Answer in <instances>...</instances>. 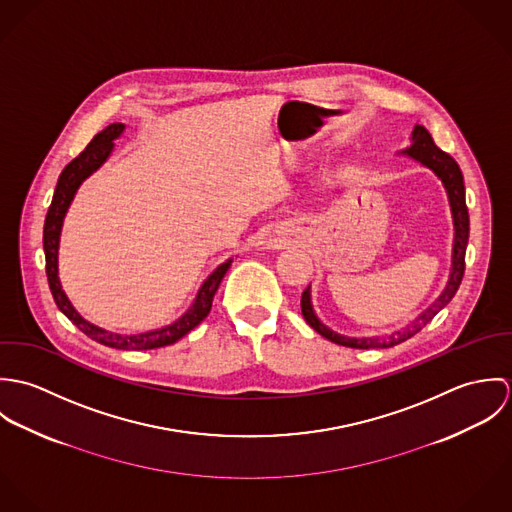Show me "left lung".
Wrapping results in <instances>:
<instances>
[{
  "label": "left lung",
  "mask_w": 512,
  "mask_h": 512,
  "mask_svg": "<svg viewBox=\"0 0 512 512\" xmlns=\"http://www.w3.org/2000/svg\"><path fill=\"white\" fill-rule=\"evenodd\" d=\"M412 140H414V144L408 147L404 153H408L410 157H414V159L422 161L424 165H428L430 169H434V173L441 177V181L447 189V195H449V205H451L453 224H455V244H453V268H451L447 288L436 299V303L432 307H428L412 325H408L404 331L394 333L392 337H388V341H384V339H351V337L333 333L315 317V313L311 309V301H309V288H307L305 292L301 293V313H303L305 321L319 335H323L325 339H329L335 345H343V347H351V349H380V347H394V345L410 339L438 315L439 309H443L451 301V297L455 295L461 280H463L465 248H467V238H469V213H467V205H465V185H463L461 169L449 153L441 151L434 144L430 132L424 126L414 128Z\"/></svg>",
  "instance_id": "8db88e82"
}]
</instances>
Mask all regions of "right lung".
Listing matches in <instances>:
<instances>
[{"mask_svg":"<svg viewBox=\"0 0 512 512\" xmlns=\"http://www.w3.org/2000/svg\"><path fill=\"white\" fill-rule=\"evenodd\" d=\"M124 130V124H110L108 128H104L100 134H96L92 138V142L84 147L78 157H74L73 161L63 169L51 207L47 211V219H45V230H43V248H45V262H47V280H49V288L55 297L57 307L73 321L74 325L88 335L90 339L104 343L108 347L114 349H122V351H147V349H157V347H167L173 345L175 341H179L181 337H185L191 329H195L211 311L213 305V297L219 290L220 282L226 274V270L230 268V260L219 266L209 280L203 284L201 292L197 295L193 307L173 325L159 329V331H149L142 335H118V333H110L104 331L100 327H94L92 323L84 321L76 311H74L71 301L67 299L65 292L61 290V282L57 276V250H59V234H61V226L65 213L73 201L74 193L78 189V185L94 171L98 169L104 159L110 155L112 151V140L118 138Z\"/></svg>","mask_w":512,"mask_h":512,"instance_id":"right-lung-1","label":"right lung"}]
</instances>
